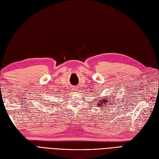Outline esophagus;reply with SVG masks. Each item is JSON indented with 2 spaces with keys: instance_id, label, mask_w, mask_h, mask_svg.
Here are the masks:
<instances>
[{
  "instance_id": "34e87169",
  "label": "esophagus",
  "mask_w": 159,
  "mask_h": 159,
  "mask_svg": "<svg viewBox=\"0 0 159 159\" xmlns=\"http://www.w3.org/2000/svg\"><path fill=\"white\" fill-rule=\"evenodd\" d=\"M73 91L77 90V88H76V87H73Z\"/></svg>"
}]
</instances>
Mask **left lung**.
<instances>
[{
	"label": "left lung",
	"mask_w": 159,
	"mask_h": 159,
	"mask_svg": "<svg viewBox=\"0 0 159 159\" xmlns=\"http://www.w3.org/2000/svg\"><path fill=\"white\" fill-rule=\"evenodd\" d=\"M106 97L107 98H106L105 97ZM104 97L105 98H100V97L98 98H96V100L98 101V102H97V104H98V105H96L97 106V107H102V109H103V108H105V107H107V104H110V102H114V98H113V97H110V98H107V97H109V96H104Z\"/></svg>",
	"instance_id": "1"
}]
</instances>
